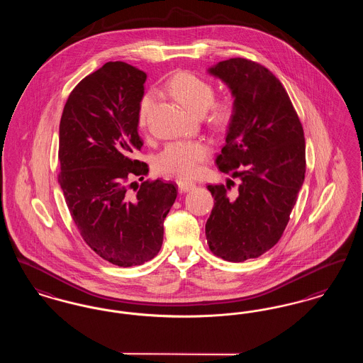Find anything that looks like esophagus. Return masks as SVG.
<instances>
[{"instance_id": "esophagus-1", "label": "esophagus", "mask_w": 363, "mask_h": 363, "mask_svg": "<svg viewBox=\"0 0 363 363\" xmlns=\"http://www.w3.org/2000/svg\"><path fill=\"white\" fill-rule=\"evenodd\" d=\"M177 185H178V189L181 191H189V190L194 189L196 188V184L191 182V181H186V179H177Z\"/></svg>"}]
</instances>
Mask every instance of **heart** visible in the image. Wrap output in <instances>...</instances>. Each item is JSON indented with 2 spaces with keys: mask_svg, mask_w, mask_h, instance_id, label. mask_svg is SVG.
<instances>
[{
  "mask_svg": "<svg viewBox=\"0 0 363 363\" xmlns=\"http://www.w3.org/2000/svg\"><path fill=\"white\" fill-rule=\"evenodd\" d=\"M166 91L184 104L194 114H204L208 111V121L216 129H223L230 125L235 116V101L231 95L215 98V86L207 79L181 70L174 73L166 83ZM155 106V95L145 92L138 107V122L144 128L148 117ZM208 147L197 140H179L169 143L156 157V167L162 173L178 174L190 177L197 173L200 164L207 159Z\"/></svg>",
  "mask_w": 363,
  "mask_h": 363,
  "instance_id": "b5f03b06",
  "label": "heart"
}]
</instances>
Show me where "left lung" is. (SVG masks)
<instances>
[{
    "mask_svg": "<svg viewBox=\"0 0 363 363\" xmlns=\"http://www.w3.org/2000/svg\"><path fill=\"white\" fill-rule=\"evenodd\" d=\"M208 72L235 98L215 162L240 184L208 185L215 204L206 235L215 256L242 262L275 246L290 220L306 172L303 128L284 86L261 64L230 58Z\"/></svg>",
    "mask_w": 363,
    "mask_h": 363,
    "instance_id": "1",
    "label": "left lung"
}]
</instances>
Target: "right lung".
<instances>
[{
	"instance_id": "obj_1",
	"label": "right lung",
	"mask_w": 363,
	"mask_h": 363,
	"mask_svg": "<svg viewBox=\"0 0 363 363\" xmlns=\"http://www.w3.org/2000/svg\"><path fill=\"white\" fill-rule=\"evenodd\" d=\"M145 80L126 62H107L73 88L60 122L58 182L70 216L86 245L118 267L155 257L177 199L173 182H129L148 174L147 163L130 157L143 147L138 107Z\"/></svg>"
}]
</instances>
